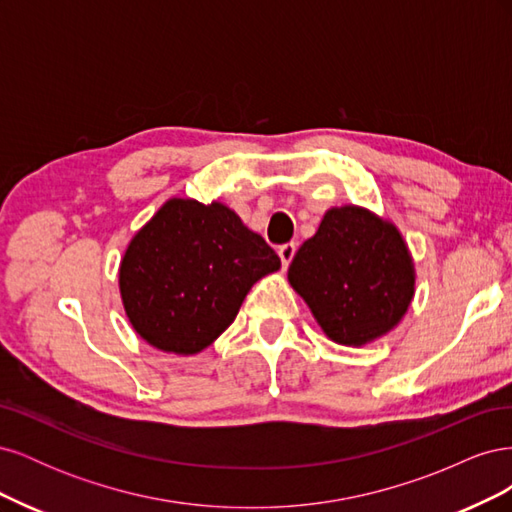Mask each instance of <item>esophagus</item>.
Here are the masks:
<instances>
[{"label": "esophagus", "mask_w": 512, "mask_h": 512, "mask_svg": "<svg viewBox=\"0 0 512 512\" xmlns=\"http://www.w3.org/2000/svg\"><path fill=\"white\" fill-rule=\"evenodd\" d=\"M277 254H280V258H282V265H284V269L290 265L292 262V258H294V254H297V243H284L280 250H277Z\"/></svg>", "instance_id": "34e87169"}]
</instances>
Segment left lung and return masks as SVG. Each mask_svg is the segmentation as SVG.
Wrapping results in <instances>:
<instances>
[{
	"label": "left lung",
	"instance_id": "8db88e82",
	"mask_svg": "<svg viewBox=\"0 0 512 512\" xmlns=\"http://www.w3.org/2000/svg\"><path fill=\"white\" fill-rule=\"evenodd\" d=\"M414 262L397 226L365 207L327 213L294 254L288 282L329 339L365 346L393 331L414 297Z\"/></svg>",
	"mask_w": 512,
	"mask_h": 512
}]
</instances>
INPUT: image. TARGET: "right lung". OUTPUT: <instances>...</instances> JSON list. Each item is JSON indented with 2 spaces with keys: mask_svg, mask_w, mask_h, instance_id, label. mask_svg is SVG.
Instances as JSON below:
<instances>
[{
  "mask_svg": "<svg viewBox=\"0 0 512 512\" xmlns=\"http://www.w3.org/2000/svg\"><path fill=\"white\" fill-rule=\"evenodd\" d=\"M280 267L273 247L226 205L170 198L132 237L119 292L149 346L190 356L211 346L250 288Z\"/></svg>",
  "mask_w": 512,
  "mask_h": 512,
  "instance_id": "right-lung-1",
  "label": "right lung"
}]
</instances>
